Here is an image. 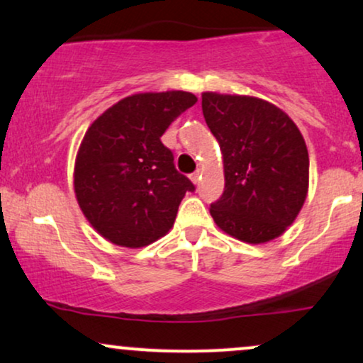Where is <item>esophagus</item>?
Returning <instances> with one entry per match:
<instances>
[{"label":"esophagus","mask_w":363,"mask_h":363,"mask_svg":"<svg viewBox=\"0 0 363 363\" xmlns=\"http://www.w3.org/2000/svg\"><path fill=\"white\" fill-rule=\"evenodd\" d=\"M190 180L194 182L195 185H196V183H199V180H200V172H199V169H196L195 173H191V174H190Z\"/></svg>","instance_id":"obj_1"}]
</instances>
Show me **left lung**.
Returning <instances> with one entry per match:
<instances>
[{
    "instance_id": "1",
    "label": "left lung",
    "mask_w": 363,
    "mask_h": 363,
    "mask_svg": "<svg viewBox=\"0 0 363 363\" xmlns=\"http://www.w3.org/2000/svg\"><path fill=\"white\" fill-rule=\"evenodd\" d=\"M202 111L220 145L225 177L210 216L242 242L276 239L308 194L310 158L298 126L279 107L249 96L203 92Z\"/></svg>"
}]
</instances>
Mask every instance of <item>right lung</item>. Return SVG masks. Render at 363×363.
Instances as JSON below:
<instances>
[{
  "label": "right lung",
  "instance_id": "1",
  "mask_svg": "<svg viewBox=\"0 0 363 363\" xmlns=\"http://www.w3.org/2000/svg\"><path fill=\"white\" fill-rule=\"evenodd\" d=\"M195 102L183 91L134 94L87 129L75 158L74 190L104 239L145 247L173 227L183 196L195 186L177 172L161 136Z\"/></svg>",
  "mask_w": 363,
  "mask_h": 363
}]
</instances>
